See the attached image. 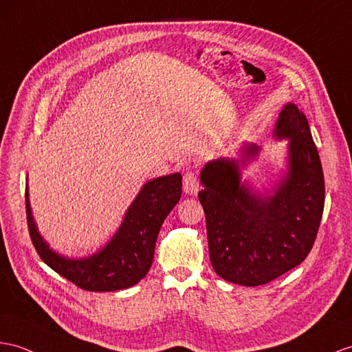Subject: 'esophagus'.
Instances as JSON below:
<instances>
[{
  "label": "esophagus",
  "instance_id": "obj_1",
  "mask_svg": "<svg viewBox=\"0 0 352 352\" xmlns=\"http://www.w3.org/2000/svg\"><path fill=\"white\" fill-rule=\"evenodd\" d=\"M184 191L188 194H195L199 191V177L191 170H188L184 175Z\"/></svg>",
  "mask_w": 352,
  "mask_h": 352
}]
</instances>
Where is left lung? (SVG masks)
Here are the masks:
<instances>
[{
  "instance_id": "1",
  "label": "left lung",
  "mask_w": 352,
  "mask_h": 352,
  "mask_svg": "<svg viewBox=\"0 0 352 352\" xmlns=\"http://www.w3.org/2000/svg\"><path fill=\"white\" fill-rule=\"evenodd\" d=\"M275 135L289 139V168L273 195H254L241 185L234 160L212 161L200 176L212 267L233 284H269L305 261L318 234L325 197L321 160L307 119L293 102L282 109ZM256 152L250 144L243 160Z\"/></svg>"
}]
</instances>
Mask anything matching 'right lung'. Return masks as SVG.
Returning a JSON list of instances; mask_svg holds the SVG:
<instances>
[{"label": "right lung", "instance_id": "obj_1", "mask_svg": "<svg viewBox=\"0 0 352 352\" xmlns=\"http://www.w3.org/2000/svg\"><path fill=\"white\" fill-rule=\"evenodd\" d=\"M182 195V176H162L148 182L128 209L121 228L109 245L87 260H68L49 250L34 224L28 191L25 208L31 242L50 269L87 291L130 288L149 272L160 228Z\"/></svg>", "mask_w": 352, "mask_h": 352}]
</instances>
